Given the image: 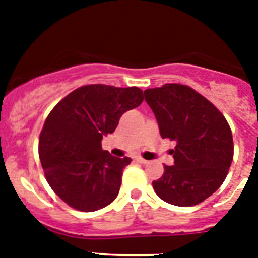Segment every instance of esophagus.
Listing matches in <instances>:
<instances>
[{"label":"esophagus","instance_id":"obj_1","mask_svg":"<svg viewBox=\"0 0 258 258\" xmlns=\"http://www.w3.org/2000/svg\"><path fill=\"white\" fill-rule=\"evenodd\" d=\"M136 161H137V163H140V164H147V163H149V161L145 160V159H142V157H137Z\"/></svg>","mask_w":258,"mask_h":258}]
</instances>
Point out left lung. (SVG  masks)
Masks as SVG:
<instances>
[{
	"label": "left lung",
	"instance_id": "obj_1",
	"mask_svg": "<svg viewBox=\"0 0 258 258\" xmlns=\"http://www.w3.org/2000/svg\"><path fill=\"white\" fill-rule=\"evenodd\" d=\"M145 99L160 136L177 142L174 165L164 166L161 178L152 182L155 192L173 206L204 202L223 183L234 156L226 118L207 98L181 84L146 89Z\"/></svg>",
	"mask_w": 258,
	"mask_h": 258
}]
</instances>
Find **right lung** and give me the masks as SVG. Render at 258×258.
<instances>
[{
  "label": "right lung",
  "mask_w": 258,
  "mask_h": 258,
  "mask_svg": "<svg viewBox=\"0 0 258 258\" xmlns=\"http://www.w3.org/2000/svg\"><path fill=\"white\" fill-rule=\"evenodd\" d=\"M143 102L137 86L85 85L63 98L47 116L38 141V155L47 183L72 208L94 212L116 199L122 170L131 157L102 150L103 136Z\"/></svg>",
  "instance_id": "1"
}]
</instances>
